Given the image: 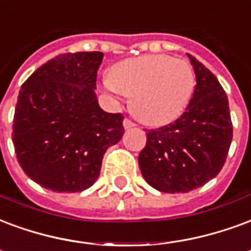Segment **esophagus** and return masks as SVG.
<instances>
[{
  "mask_svg": "<svg viewBox=\"0 0 251 251\" xmlns=\"http://www.w3.org/2000/svg\"><path fill=\"white\" fill-rule=\"evenodd\" d=\"M134 126H135L134 122L129 120V118H125V120H124V127H125L126 130H127V129H131V127H134Z\"/></svg>",
  "mask_w": 251,
  "mask_h": 251,
  "instance_id": "esophagus-1",
  "label": "esophagus"
}]
</instances>
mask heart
<instances>
[{
    "instance_id": "1",
    "label": "heart",
    "mask_w": 251,
    "mask_h": 251,
    "mask_svg": "<svg viewBox=\"0 0 251 251\" xmlns=\"http://www.w3.org/2000/svg\"><path fill=\"white\" fill-rule=\"evenodd\" d=\"M107 86L131 97V113L145 125L163 126L185 113L196 88V74L187 61L148 54L117 64Z\"/></svg>"
}]
</instances>
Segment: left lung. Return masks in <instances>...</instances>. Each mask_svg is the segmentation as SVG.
I'll return each instance as SVG.
<instances>
[{
  "mask_svg": "<svg viewBox=\"0 0 251 251\" xmlns=\"http://www.w3.org/2000/svg\"><path fill=\"white\" fill-rule=\"evenodd\" d=\"M196 73L192 101L173 124L146 133L138 155L145 181L163 193H187L221 172L233 138L229 101L218 79L187 54Z\"/></svg>",
  "mask_w": 251,
  "mask_h": 251,
  "instance_id": "8db88e82",
  "label": "left lung"
}]
</instances>
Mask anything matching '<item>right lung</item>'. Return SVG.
Instances as JSON below:
<instances>
[{
  "label": "right lung",
  "mask_w": 251,
  "mask_h": 251,
  "mask_svg": "<svg viewBox=\"0 0 251 251\" xmlns=\"http://www.w3.org/2000/svg\"><path fill=\"white\" fill-rule=\"evenodd\" d=\"M102 58L101 51L59 54L21 86L13 144L22 170L45 189H89L107 148L124 135V116L102 110L94 92Z\"/></svg>",
  "instance_id": "1"
}]
</instances>
